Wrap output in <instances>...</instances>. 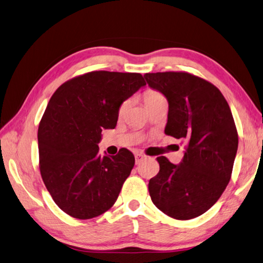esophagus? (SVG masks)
Segmentation results:
<instances>
[{"label":"esophagus","instance_id":"34e87169","mask_svg":"<svg viewBox=\"0 0 263 263\" xmlns=\"http://www.w3.org/2000/svg\"><path fill=\"white\" fill-rule=\"evenodd\" d=\"M145 158L146 156L143 154H136V164H140Z\"/></svg>","mask_w":263,"mask_h":263}]
</instances>
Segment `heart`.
<instances>
[{
  "mask_svg": "<svg viewBox=\"0 0 263 263\" xmlns=\"http://www.w3.org/2000/svg\"><path fill=\"white\" fill-rule=\"evenodd\" d=\"M161 97H163L161 93H158V92H156V91H147L146 93H145V101H146V105L147 104H149V102L151 101H153V100H155V99H158V98H161ZM128 100H126V101H124L122 104V106H121V108H120V112L122 114L123 111L125 110V108L128 106Z\"/></svg>",
  "mask_w": 263,
  "mask_h": 263,
  "instance_id": "heart-1",
  "label": "heart"
}]
</instances>
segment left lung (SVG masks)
I'll return each mask as SVG.
<instances>
[{
  "instance_id": "8db88e82",
  "label": "left lung",
  "mask_w": 263,
  "mask_h": 263,
  "mask_svg": "<svg viewBox=\"0 0 263 263\" xmlns=\"http://www.w3.org/2000/svg\"><path fill=\"white\" fill-rule=\"evenodd\" d=\"M143 77L167 99L165 135L187 141L178 165L157 157L159 172L149 180V195L168 217H199L217 203L233 172L238 135L228 102L217 86L189 73H148Z\"/></svg>"
}]
</instances>
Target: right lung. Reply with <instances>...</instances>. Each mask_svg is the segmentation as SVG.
<instances>
[{
    "instance_id": "right-lung-1",
    "label": "right lung",
    "mask_w": 263,
    "mask_h": 263,
    "mask_svg": "<svg viewBox=\"0 0 263 263\" xmlns=\"http://www.w3.org/2000/svg\"><path fill=\"white\" fill-rule=\"evenodd\" d=\"M146 82L141 74L91 71L60 85L41 120L40 171L54 203L76 219H92L115 204L135 166L123 148L100 156L102 128H114L121 105Z\"/></svg>"
}]
</instances>
